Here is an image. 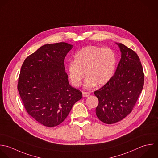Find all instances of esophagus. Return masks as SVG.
<instances>
[{"label":"esophagus","instance_id":"34e87169","mask_svg":"<svg viewBox=\"0 0 158 158\" xmlns=\"http://www.w3.org/2000/svg\"><path fill=\"white\" fill-rule=\"evenodd\" d=\"M90 95V94L89 92H82V96L84 97H87Z\"/></svg>","mask_w":158,"mask_h":158}]
</instances>
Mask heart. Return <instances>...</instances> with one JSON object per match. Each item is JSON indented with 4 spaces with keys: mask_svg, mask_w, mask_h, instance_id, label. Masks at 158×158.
I'll return each mask as SVG.
<instances>
[{
    "mask_svg": "<svg viewBox=\"0 0 158 158\" xmlns=\"http://www.w3.org/2000/svg\"><path fill=\"white\" fill-rule=\"evenodd\" d=\"M116 63V55L110 48L88 46L76 53L74 62L68 66V76L74 87L81 84L84 73L87 76L84 83L85 88H92L97 84L102 86L112 77Z\"/></svg>",
    "mask_w": 158,
    "mask_h": 158,
    "instance_id": "obj_1",
    "label": "heart"
}]
</instances>
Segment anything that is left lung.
Wrapping results in <instances>:
<instances>
[{
    "label": "left lung",
    "instance_id": "obj_1",
    "mask_svg": "<svg viewBox=\"0 0 158 158\" xmlns=\"http://www.w3.org/2000/svg\"><path fill=\"white\" fill-rule=\"evenodd\" d=\"M121 58L114 75L99 90L94 92L98 99L95 111L103 123L111 124L129 114L142 91L144 73L137 54L121 43H116Z\"/></svg>",
    "mask_w": 158,
    "mask_h": 158
}]
</instances>
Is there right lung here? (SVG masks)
<instances>
[{
  "instance_id": "obj_1",
  "label": "right lung",
  "mask_w": 158,
  "mask_h": 158,
  "mask_svg": "<svg viewBox=\"0 0 158 158\" xmlns=\"http://www.w3.org/2000/svg\"><path fill=\"white\" fill-rule=\"evenodd\" d=\"M73 45L66 42L45 44L23 63L18 90L27 113L41 124H60L82 92L71 87L64 60Z\"/></svg>"
}]
</instances>
